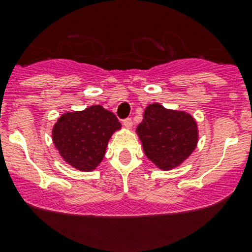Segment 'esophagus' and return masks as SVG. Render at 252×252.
<instances>
[{"label":"esophagus","instance_id":"obj_1","mask_svg":"<svg viewBox=\"0 0 252 252\" xmlns=\"http://www.w3.org/2000/svg\"><path fill=\"white\" fill-rule=\"evenodd\" d=\"M123 126H126V129H131V126H133V121H131V118H126L123 121Z\"/></svg>","mask_w":252,"mask_h":252}]
</instances>
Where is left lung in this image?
Listing matches in <instances>:
<instances>
[{
  "label": "left lung",
  "instance_id": "obj_1",
  "mask_svg": "<svg viewBox=\"0 0 252 252\" xmlns=\"http://www.w3.org/2000/svg\"><path fill=\"white\" fill-rule=\"evenodd\" d=\"M147 158L162 171L180 166L196 149L199 129L194 117L184 111L151 103L136 128Z\"/></svg>",
  "mask_w": 252,
  "mask_h": 252
}]
</instances>
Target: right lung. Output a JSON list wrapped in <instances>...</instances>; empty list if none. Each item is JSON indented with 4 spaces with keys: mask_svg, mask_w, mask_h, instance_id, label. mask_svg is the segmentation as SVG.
Returning <instances> with one entry per match:
<instances>
[{
    "mask_svg": "<svg viewBox=\"0 0 252 252\" xmlns=\"http://www.w3.org/2000/svg\"><path fill=\"white\" fill-rule=\"evenodd\" d=\"M117 117L100 105L65 112L52 129L61 157L73 168L91 172L102 162L112 134L121 129Z\"/></svg>",
    "mask_w": 252,
    "mask_h": 252,
    "instance_id": "obj_1",
    "label": "right lung"
}]
</instances>
